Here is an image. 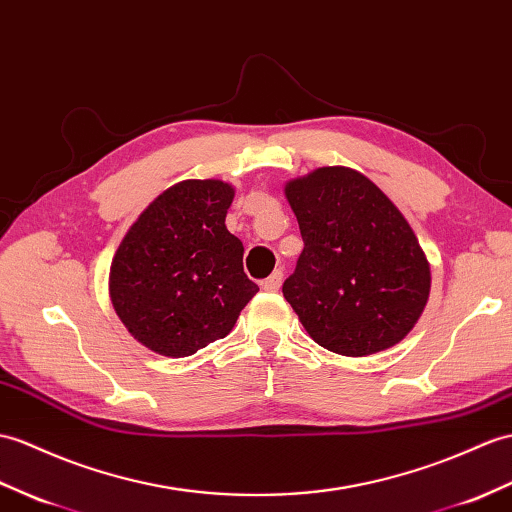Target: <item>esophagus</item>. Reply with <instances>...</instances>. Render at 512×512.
Returning a JSON list of instances; mask_svg holds the SVG:
<instances>
[{
    "mask_svg": "<svg viewBox=\"0 0 512 512\" xmlns=\"http://www.w3.org/2000/svg\"><path fill=\"white\" fill-rule=\"evenodd\" d=\"M281 283H283V270H275L268 279L261 281V288L266 292H277L281 288Z\"/></svg>",
    "mask_w": 512,
    "mask_h": 512,
    "instance_id": "esophagus-1",
    "label": "esophagus"
}]
</instances>
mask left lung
<instances>
[{
	"label": "left lung",
	"instance_id": "obj_1",
	"mask_svg": "<svg viewBox=\"0 0 512 512\" xmlns=\"http://www.w3.org/2000/svg\"><path fill=\"white\" fill-rule=\"evenodd\" d=\"M285 196L305 246L283 296L307 334L349 358L406 338L432 277L401 211L349 168H318L285 185Z\"/></svg>",
	"mask_w": 512,
	"mask_h": 512
}]
</instances>
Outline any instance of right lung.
Wrapping results in <instances>:
<instances>
[{
  "instance_id": "1",
  "label": "right lung",
  "mask_w": 512,
  "mask_h": 512,
  "mask_svg": "<svg viewBox=\"0 0 512 512\" xmlns=\"http://www.w3.org/2000/svg\"><path fill=\"white\" fill-rule=\"evenodd\" d=\"M233 187L183 181L130 227L111 266V301L126 329L154 353L185 358L233 329L259 292L244 246L227 231Z\"/></svg>"
}]
</instances>
